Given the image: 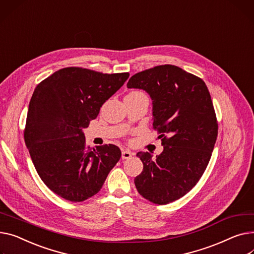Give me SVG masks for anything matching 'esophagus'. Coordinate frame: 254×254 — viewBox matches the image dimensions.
I'll return each mask as SVG.
<instances>
[{
    "mask_svg": "<svg viewBox=\"0 0 254 254\" xmlns=\"http://www.w3.org/2000/svg\"><path fill=\"white\" fill-rule=\"evenodd\" d=\"M132 155H133V154L131 153L130 151H128V150H124V151L122 152V158H123V159H129Z\"/></svg>",
    "mask_w": 254,
    "mask_h": 254,
    "instance_id": "obj_1",
    "label": "esophagus"
}]
</instances>
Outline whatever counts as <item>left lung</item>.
I'll return each instance as SVG.
<instances>
[{
    "instance_id": "8db88e82",
    "label": "left lung",
    "mask_w": 254,
    "mask_h": 254,
    "mask_svg": "<svg viewBox=\"0 0 254 254\" xmlns=\"http://www.w3.org/2000/svg\"><path fill=\"white\" fill-rule=\"evenodd\" d=\"M127 87L153 100V128L164 148L155 159L138 152L144 168L134 185L150 202L171 203L195 187L210 160L218 126L209 91L200 77L171 64L136 73Z\"/></svg>"
}]
</instances>
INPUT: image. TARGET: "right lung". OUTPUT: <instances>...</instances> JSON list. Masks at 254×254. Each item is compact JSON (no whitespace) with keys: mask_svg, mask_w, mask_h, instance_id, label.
Returning <instances> with one entry per match:
<instances>
[{"mask_svg":"<svg viewBox=\"0 0 254 254\" xmlns=\"http://www.w3.org/2000/svg\"><path fill=\"white\" fill-rule=\"evenodd\" d=\"M65 67L41 81L30 99L24 141L36 170L58 196L81 202L96 195L121 159L115 145L90 148L82 128L128 78Z\"/></svg>","mask_w":254,"mask_h":254,"instance_id":"1","label":"right lung"}]
</instances>
